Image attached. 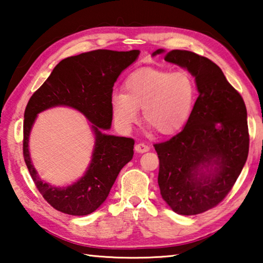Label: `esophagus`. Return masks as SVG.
Here are the masks:
<instances>
[{"label":"esophagus","mask_w":263,"mask_h":263,"mask_svg":"<svg viewBox=\"0 0 263 263\" xmlns=\"http://www.w3.org/2000/svg\"><path fill=\"white\" fill-rule=\"evenodd\" d=\"M135 149H136V152H138V153H145V152H147V151H149V146L145 145V144H141V142H140V144L136 145Z\"/></svg>","instance_id":"obj_1"}]
</instances>
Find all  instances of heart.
<instances>
[{"instance_id":"b5f03b06","label":"heart","mask_w":263,"mask_h":263,"mask_svg":"<svg viewBox=\"0 0 263 263\" xmlns=\"http://www.w3.org/2000/svg\"><path fill=\"white\" fill-rule=\"evenodd\" d=\"M197 97V87L186 72L145 68L126 78L122 92L110 99L114 122L128 132L142 118L161 136L175 135L188 123Z\"/></svg>"}]
</instances>
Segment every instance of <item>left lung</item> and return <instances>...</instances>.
<instances>
[{"label":"left lung","instance_id":"left-lung-1","mask_svg":"<svg viewBox=\"0 0 263 263\" xmlns=\"http://www.w3.org/2000/svg\"><path fill=\"white\" fill-rule=\"evenodd\" d=\"M169 64L195 78L198 97L179 135L155 144L158 183L163 201L183 216L198 215L220 203L246 163L249 136L242 97L208 58L194 52L159 48Z\"/></svg>","mask_w":263,"mask_h":263}]
</instances>
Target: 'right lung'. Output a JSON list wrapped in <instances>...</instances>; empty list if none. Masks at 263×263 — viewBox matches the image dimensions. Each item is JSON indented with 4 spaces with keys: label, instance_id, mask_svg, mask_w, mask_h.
I'll list each match as a JSON object with an SVG mask.
<instances>
[{
    "label": "right lung",
    "instance_id": "obj_1",
    "mask_svg": "<svg viewBox=\"0 0 263 263\" xmlns=\"http://www.w3.org/2000/svg\"><path fill=\"white\" fill-rule=\"evenodd\" d=\"M140 54L139 50H97L61 60L31 96L24 112V160L39 193L55 210L86 216L105 202L121 169L133 158L135 140L106 135L112 114L110 99L119 75ZM55 106H67L91 122L95 135L92 159L85 174L72 185L54 187L43 181L30 160L29 135L36 116Z\"/></svg>",
    "mask_w": 263,
    "mask_h": 263
}]
</instances>
